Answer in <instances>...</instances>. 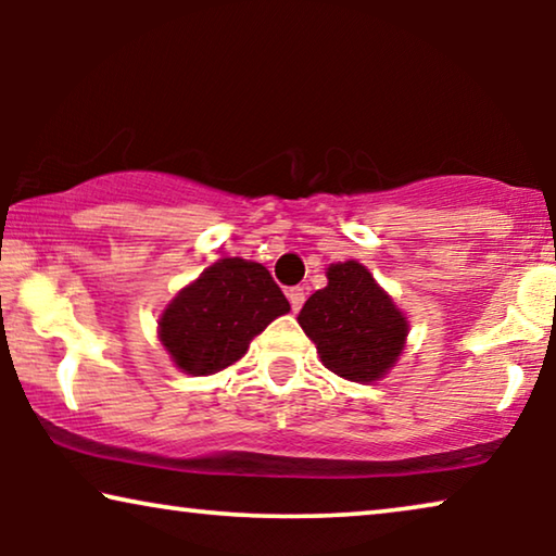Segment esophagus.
Masks as SVG:
<instances>
[{
	"label": "esophagus",
	"instance_id": "1",
	"mask_svg": "<svg viewBox=\"0 0 556 556\" xmlns=\"http://www.w3.org/2000/svg\"><path fill=\"white\" fill-rule=\"evenodd\" d=\"M288 301H291V308L299 311L303 306V301H306V293H303V288H291V291L286 293Z\"/></svg>",
	"mask_w": 556,
	"mask_h": 556
}]
</instances>
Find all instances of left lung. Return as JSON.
I'll return each mask as SVG.
<instances>
[{
    "instance_id": "left-lung-1",
    "label": "left lung",
    "mask_w": 556,
    "mask_h": 556,
    "mask_svg": "<svg viewBox=\"0 0 556 556\" xmlns=\"http://www.w3.org/2000/svg\"><path fill=\"white\" fill-rule=\"evenodd\" d=\"M329 283L303 303L299 324L321 364L349 382H379L405 352L409 321L356 261L331 263Z\"/></svg>"
}]
</instances>
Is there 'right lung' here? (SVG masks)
<instances>
[{"instance_id": "obj_1", "label": "right lung", "mask_w": 556, "mask_h": 556, "mask_svg": "<svg viewBox=\"0 0 556 556\" xmlns=\"http://www.w3.org/2000/svg\"><path fill=\"white\" fill-rule=\"evenodd\" d=\"M288 311L283 291L261 263L219 257L166 303L156 333L174 367L210 377L240 362L250 341Z\"/></svg>"}]
</instances>
